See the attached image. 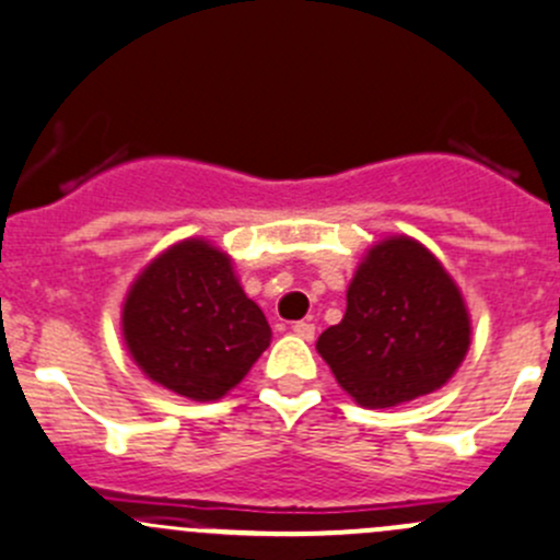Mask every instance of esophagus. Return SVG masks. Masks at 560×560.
<instances>
[{
  "label": "esophagus",
  "mask_w": 560,
  "mask_h": 560,
  "mask_svg": "<svg viewBox=\"0 0 560 560\" xmlns=\"http://www.w3.org/2000/svg\"><path fill=\"white\" fill-rule=\"evenodd\" d=\"M292 334H295L298 339H303V341H312L314 339V323H306V319H301V323L292 325Z\"/></svg>",
  "instance_id": "esophagus-1"
}]
</instances>
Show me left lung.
<instances>
[{
	"mask_svg": "<svg viewBox=\"0 0 560 560\" xmlns=\"http://www.w3.org/2000/svg\"><path fill=\"white\" fill-rule=\"evenodd\" d=\"M470 347L463 290L416 237L388 235L358 262L347 312L317 352L347 396L369 410L443 388Z\"/></svg>",
	"mask_w": 560,
	"mask_h": 560,
	"instance_id": "left-lung-1",
	"label": "left lung"
}]
</instances>
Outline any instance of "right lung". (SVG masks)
Returning a JSON list of instances; mask_svg holds the SVG:
<instances>
[{
  "mask_svg": "<svg viewBox=\"0 0 560 560\" xmlns=\"http://www.w3.org/2000/svg\"><path fill=\"white\" fill-rule=\"evenodd\" d=\"M119 325L144 377L194 401L230 394L273 336L230 254L205 237H186L144 265Z\"/></svg>",
  "mask_w": 560,
  "mask_h": 560,
  "instance_id": "add662e5",
  "label": "right lung"
}]
</instances>
